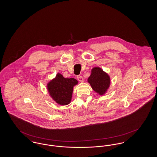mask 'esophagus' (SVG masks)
Listing matches in <instances>:
<instances>
[{"mask_svg": "<svg viewBox=\"0 0 157 157\" xmlns=\"http://www.w3.org/2000/svg\"><path fill=\"white\" fill-rule=\"evenodd\" d=\"M77 79H78V80L79 81H80V82H82L83 80V78H82V76L81 75H78V76H77Z\"/></svg>", "mask_w": 157, "mask_h": 157, "instance_id": "obj_1", "label": "esophagus"}]
</instances>
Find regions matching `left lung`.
<instances>
[{
  "label": "left lung",
  "mask_w": 157,
  "mask_h": 157,
  "mask_svg": "<svg viewBox=\"0 0 157 157\" xmlns=\"http://www.w3.org/2000/svg\"><path fill=\"white\" fill-rule=\"evenodd\" d=\"M94 90L100 95L104 94L110 85V78L100 67H94L88 79Z\"/></svg>",
  "instance_id": "8db88e82"
}]
</instances>
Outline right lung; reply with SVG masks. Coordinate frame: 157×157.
I'll list each match as a JSON object with an SVG mask.
<instances>
[{"label":"right lung","instance_id":"right-lung-1","mask_svg":"<svg viewBox=\"0 0 157 157\" xmlns=\"http://www.w3.org/2000/svg\"><path fill=\"white\" fill-rule=\"evenodd\" d=\"M78 83L74 78H65L60 74L48 84V90L53 99L62 105L69 104L71 101L73 88Z\"/></svg>","mask_w":157,"mask_h":157}]
</instances>
